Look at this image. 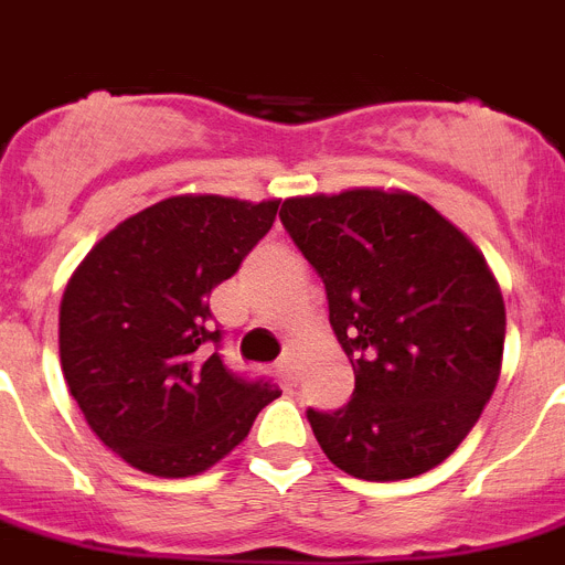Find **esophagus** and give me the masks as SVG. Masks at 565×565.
<instances>
[{"label":"esophagus","instance_id":"1","mask_svg":"<svg viewBox=\"0 0 565 565\" xmlns=\"http://www.w3.org/2000/svg\"><path fill=\"white\" fill-rule=\"evenodd\" d=\"M276 370H278V375H281L284 381H287L289 386H296V377L298 375H296V361H292V355H284L281 361H278Z\"/></svg>","mask_w":565,"mask_h":565}]
</instances>
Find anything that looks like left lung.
<instances>
[{"instance_id": "left-lung-1", "label": "left lung", "mask_w": 565, "mask_h": 565, "mask_svg": "<svg viewBox=\"0 0 565 565\" xmlns=\"http://www.w3.org/2000/svg\"><path fill=\"white\" fill-rule=\"evenodd\" d=\"M281 224L323 281L355 372L347 404L307 409L323 455L361 480L444 463L500 375L507 310L483 255L409 193L287 199Z\"/></svg>"}]
</instances>
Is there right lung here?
<instances>
[{"label":"right lung","mask_w":565,"mask_h":565,"mask_svg":"<svg viewBox=\"0 0 565 565\" xmlns=\"http://www.w3.org/2000/svg\"><path fill=\"white\" fill-rule=\"evenodd\" d=\"M278 201L173 195L78 264L58 310L62 372L96 438L130 466L190 478L233 452L281 395L224 364L210 292L276 222Z\"/></svg>","instance_id":"1"}]
</instances>
